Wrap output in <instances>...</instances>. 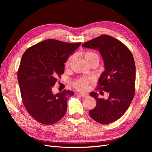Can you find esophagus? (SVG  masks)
Listing matches in <instances>:
<instances>
[{
  "instance_id": "obj_1",
  "label": "esophagus",
  "mask_w": 152,
  "mask_h": 152,
  "mask_svg": "<svg viewBox=\"0 0 152 152\" xmlns=\"http://www.w3.org/2000/svg\"><path fill=\"white\" fill-rule=\"evenodd\" d=\"M79 95L80 96L83 97H88V94H85V93H80Z\"/></svg>"
}]
</instances>
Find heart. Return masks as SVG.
Wrapping results in <instances>:
<instances>
[{
  "label": "heart",
  "mask_w": 152,
  "mask_h": 152,
  "mask_svg": "<svg viewBox=\"0 0 152 152\" xmlns=\"http://www.w3.org/2000/svg\"><path fill=\"white\" fill-rule=\"evenodd\" d=\"M83 57L86 60V62H87L88 64L95 61L99 62V55L96 53H95V52L92 51H87L85 52L83 54ZM72 60V57H70L67 60L66 64H65V67L66 69H68L69 67H70ZM92 81H93V79L92 77H81L74 81L73 85L77 90L83 91V90H86L88 88L89 84L92 83Z\"/></svg>",
  "instance_id": "b5f03b06"
}]
</instances>
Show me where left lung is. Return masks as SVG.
Wrapping results in <instances>:
<instances>
[{"label":"left lung","mask_w":152,"mask_h":152,"mask_svg":"<svg viewBox=\"0 0 152 152\" xmlns=\"http://www.w3.org/2000/svg\"><path fill=\"white\" fill-rule=\"evenodd\" d=\"M82 46L100 52L105 70L99 77L97 89L109 93L106 100L99 98L96 92L90 94L97 104L89 115L99 124L114 122L127 110L135 94L136 66L132 54L124 43L107 35L94 38Z\"/></svg>","instance_id":"left-lung-1"}]
</instances>
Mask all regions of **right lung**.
<instances>
[{"instance_id":"1","label":"right lung","mask_w":152,"mask_h":152,"mask_svg":"<svg viewBox=\"0 0 152 152\" xmlns=\"http://www.w3.org/2000/svg\"><path fill=\"white\" fill-rule=\"evenodd\" d=\"M80 45L47 39L23 53L18 71L21 95L26 110L38 122L53 125L66 114L67 99L74 92L64 90L53 94L51 89L64 74L69 55Z\"/></svg>"}]
</instances>
